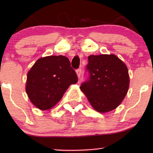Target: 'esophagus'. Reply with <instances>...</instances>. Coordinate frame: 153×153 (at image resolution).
Masks as SVG:
<instances>
[{
  "mask_svg": "<svg viewBox=\"0 0 153 153\" xmlns=\"http://www.w3.org/2000/svg\"><path fill=\"white\" fill-rule=\"evenodd\" d=\"M76 74L78 75V78H80V75H81V69L80 68H79L76 71Z\"/></svg>",
  "mask_w": 153,
  "mask_h": 153,
  "instance_id": "1",
  "label": "esophagus"
}]
</instances>
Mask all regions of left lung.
<instances>
[{"label":"left lung","instance_id":"obj_1","mask_svg":"<svg viewBox=\"0 0 153 153\" xmlns=\"http://www.w3.org/2000/svg\"><path fill=\"white\" fill-rule=\"evenodd\" d=\"M88 80L80 88L93 108L106 113L119 106L127 94L129 76L127 65L115 54L90 55Z\"/></svg>","mask_w":153,"mask_h":153}]
</instances>
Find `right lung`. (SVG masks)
Returning a JSON list of instances; mask_svg holds the SVG:
<instances>
[{"mask_svg": "<svg viewBox=\"0 0 153 153\" xmlns=\"http://www.w3.org/2000/svg\"><path fill=\"white\" fill-rule=\"evenodd\" d=\"M78 82L68 57L51 55L38 59L27 73L26 91L31 102L40 110L58 103L67 89Z\"/></svg>", "mask_w": 153, "mask_h": 153, "instance_id": "right-lung-1", "label": "right lung"}]
</instances>
